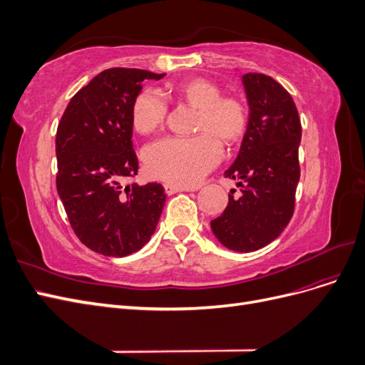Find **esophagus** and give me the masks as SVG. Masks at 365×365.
<instances>
[{"instance_id": "34e87169", "label": "esophagus", "mask_w": 365, "mask_h": 365, "mask_svg": "<svg viewBox=\"0 0 365 365\" xmlns=\"http://www.w3.org/2000/svg\"><path fill=\"white\" fill-rule=\"evenodd\" d=\"M164 190L168 195H175L178 192H187L190 189H185V187H180V185H175V184H164Z\"/></svg>"}]
</instances>
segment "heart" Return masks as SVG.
Instances as JSON below:
<instances>
[{
    "instance_id": "heart-1",
    "label": "heart",
    "mask_w": 365,
    "mask_h": 365,
    "mask_svg": "<svg viewBox=\"0 0 365 365\" xmlns=\"http://www.w3.org/2000/svg\"><path fill=\"white\" fill-rule=\"evenodd\" d=\"M169 94L197 109L195 137H165L145 150L148 172L175 185H195L222 157V145L236 143L245 134L248 111L236 97H222L220 88L207 79H192L170 86ZM168 114V103L157 90L141 91L132 106V125L140 134L157 130Z\"/></svg>"
}]
</instances>
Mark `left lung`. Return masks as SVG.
<instances>
[{"instance_id":"8db88e82","label":"left lung","mask_w":365,"mask_h":365,"mask_svg":"<svg viewBox=\"0 0 365 365\" xmlns=\"http://www.w3.org/2000/svg\"><path fill=\"white\" fill-rule=\"evenodd\" d=\"M242 83L248 126L235 163L225 170L242 195L236 200L231 190L224 213L210 227L225 248L251 252L277 239L292 217L302 123L291 94L272 77L247 73Z\"/></svg>"}]
</instances>
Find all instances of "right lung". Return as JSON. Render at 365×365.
<instances>
[{
	"label": "right lung",
	"mask_w": 365,
	"mask_h": 365,
	"mask_svg": "<svg viewBox=\"0 0 365 365\" xmlns=\"http://www.w3.org/2000/svg\"><path fill=\"white\" fill-rule=\"evenodd\" d=\"M165 74L109 68L70 101L56 134V187L82 244L108 257H125L155 233L165 202L157 182L121 185L138 172L132 146V106L143 81Z\"/></svg>",
	"instance_id": "1"
}]
</instances>
